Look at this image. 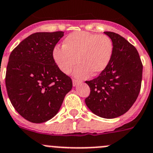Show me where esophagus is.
I'll list each match as a JSON object with an SVG mask.
<instances>
[{
	"mask_svg": "<svg viewBox=\"0 0 153 153\" xmlns=\"http://www.w3.org/2000/svg\"><path fill=\"white\" fill-rule=\"evenodd\" d=\"M79 83H81V81H78V80L77 79H73L72 80V84H73V86L75 87V86H76L77 84H78Z\"/></svg>",
	"mask_w": 153,
	"mask_h": 153,
	"instance_id": "34e87169",
	"label": "esophagus"
}]
</instances>
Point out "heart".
<instances>
[{
	"label": "heart",
	"instance_id": "heart-1",
	"mask_svg": "<svg viewBox=\"0 0 153 153\" xmlns=\"http://www.w3.org/2000/svg\"><path fill=\"white\" fill-rule=\"evenodd\" d=\"M114 51V44L109 36L77 31L65 38L63 46L53 50V58L59 69L69 74L76 63L75 76L85 78L90 73L97 75L109 65Z\"/></svg>",
	"mask_w": 153,
	"mask_h": 153
}]
</instances>
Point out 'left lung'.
I'll list each match as a JSON object with an SVG mask.
<instances>
[{"instance_id":"8db88e82","label":"left lung","mask_w":153,"mask_h":153,"mask_svg":"<svg viewBox=\"0 0 153 153\" xmlns=\"http://www.w3.org/2000/svg\"><path fill=\"white\" fill-rule=\"evenodd\" d=\"M112 40L114 51L108 67L97 78L86 81L90 88L85 99L97 116L113 119L131 108L141 87L143 64L134 45L114 32H104Z\"/></svg>"}]
</instances>
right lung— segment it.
<instances>
[{"instance_id":"1","label":"right lung","mask_w":153,"mask_h":153,"mask_svg":"<svg viewBox=\"0 0 153 153\" xmlns=\"http://www.w3.org/2000/svg\"><path fill=\"white\" fill-rule=\"evenodd\" d=\"M64 32L35 33L10 54L6 87L12 105L22 117L41 123L54 117L72 90L70 77L58 68L53 50Z\"/></svg>"}]
</instances>
